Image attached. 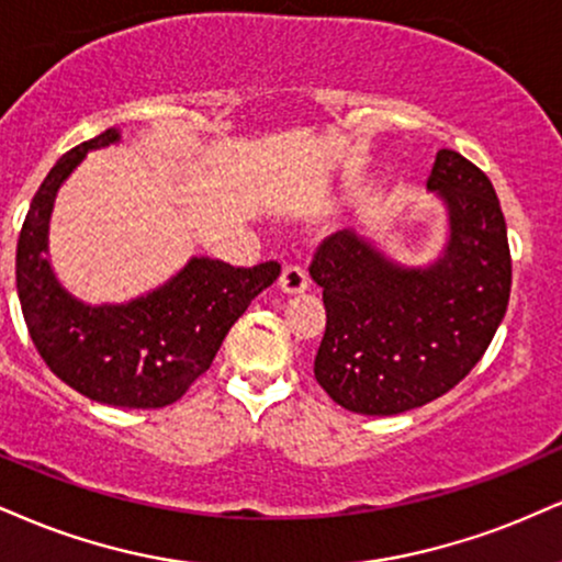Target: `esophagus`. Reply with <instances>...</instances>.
Instances as JSON below:
<instances>
[{"label":"esophagus","mask_w":562,"mask_h":562,"mask_svg":"<svg viewBox=\"0 0 562 562\" xmlns=\"http://www.w3.org/2000/svg\"><path fill=\"white\" fill-rule=\"evenodd\" d=\"M280 290H282V293H288V295L306 293V290H308V274H306V269L295 267V263H288V267H282Z\"/></svg>","instance_id":"1"}]
</instances>
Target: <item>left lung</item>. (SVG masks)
Wrapping results in <instances>:
<instances>
[{
  "instance_id": "obj_1",
  "label": "left lung",
  "mask_w": 562,
  "mask_h": 562,
  "mask_svg": "<svg viewBox=\"0 0 562 562\" xmlns=\"http://www.w3.org/2000/svg\"><path fill=\"white\" fill-rule=\"evenodd\" d=\"M427 188L450 214L448 248L435 263L397 267L340 229L308 267L327 308L314 376L353 414L392 416L437 401L476 367L508 308V227L490 178L442 148Z\"/></svg>"
}]
</instances>
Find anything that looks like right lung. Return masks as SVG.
I'll return each instance as SVG.
<instances>
[{
	"instance_id": "obj_1",
	"label": "right lung",
	"mask_w": 562,
	"mask_h": 562,
	"mask_svg": "<svg viewBox=\"0 0 562 562\" xmlns=\"http://www.w3.org/2000/svg\"><path fill=\"white\" fill-rule=\"evenodd\" d=\"M117 138L110 127L70 148L33 195L15 256L20 308L38 356L80 395L117 408H165L212 367L229 327L277 280L280 263L246 269L191 259L159 290L123 306H86L67 295L44 256L54 195L88 148Z\"/></svg>"
}]
</instances>
